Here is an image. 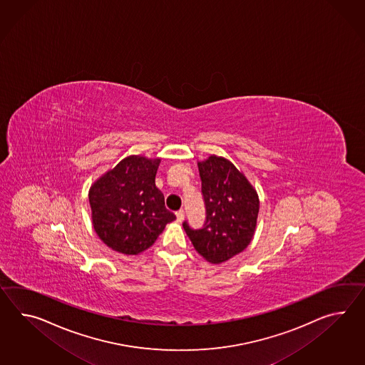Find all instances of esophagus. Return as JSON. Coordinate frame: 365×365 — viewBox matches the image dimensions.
I'll return each mask as SVG.
<instances>
[{"label": "esophagus", "mask_w": 365, "mask_h": 365, "mask_svg": "<svg viewBox=\"0 0 365 365\" xmlns=\"http://www.w3.org/2000/svg\"><path fill=\"white\" fill-rule=\"evenodd\" d=\"M175 215H177V220H178V222H182V220L185 219V211H183V210H179V211L175 212Z\"/></svg>", "instance_id": "1"}]
</instances>
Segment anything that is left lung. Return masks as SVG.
I'll return each mask as SVG.
<instances>
[{"mask_svg":"<svg viewBox=\"0 0 365 365\" xmlns=\"http://www.w3.org/2000/svg\"><path fill=\"white\" fill-rule=\"evenodd\" d=\"M197 168L205 224L194 230L186 220L183 228L200 256L220 264L248 247L256 230L259 202L255 188L230 160L211 155Z\"/></svg>","mask_w":365,"mask_h":365,"instance_id":"1","label":"left lung"}]
</instances>
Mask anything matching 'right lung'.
I'll return each instance as SVG.
<instances>
[{
    "label": "right lung",
    "mask_w": 365,
    "mask_h": 365,
    "mask_svg": "<svg viewBox=\"0 0 365 365\" xmlns=\"http://www.w3.org/2000/svg\"><path fill=\"white\" fill-rule=\"evenodd\" d=\"M160 162L140 155L126 157L91 187L93 228L109 248L138 255L150 248L165 225L175 219L155 187Z\"/></svg>",
    "instance_id": "right-lung-1"
}]
</instances>
